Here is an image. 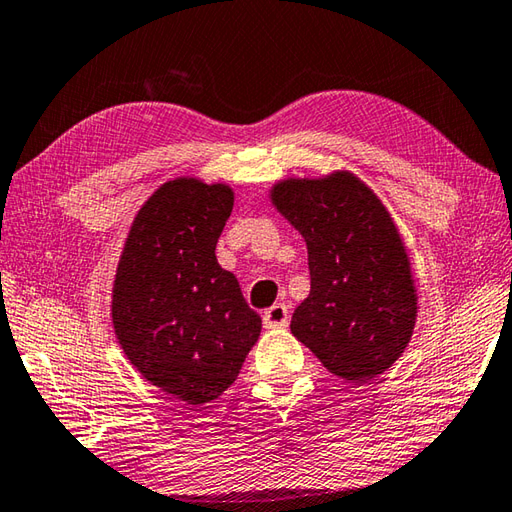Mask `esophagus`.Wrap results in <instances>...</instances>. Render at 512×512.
Listing matches in <instances>:
<instances>
[{"label": "esophagus", "mask_w": 512, "mask_h": 512, "mask_svg": "<svg viewBox=\"0 0 512 512\" xmlns=\"http://www.w3.org/2000/svg\"><path fill=\"white\" fill-rule=\"evenodd\" d=\"M288 324L286 304H273L271 309L264 311V327L266 329H284Z\"/></svg>", "instance_id": "1"}]
</instances>
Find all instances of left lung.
Segmentation results:
<instances>
[{
  "label": "left lung",
  "mask_w": 512,
  "mask_h": 512,
  "mask_svg": "<svg viewBox=\"0 0 512 512\" xmlns=\"http://www.w3.org/2000/svg\"><path fill=\"white\" fill-rule=\"evenodd\" d=\"M271 199L309 250L311 293L295 309L291 333L351 383L383 374L416 322L410 259L389 212L349 172L282 181Z\"/></svg>",
  "instance_id": "8db88e82"
}]
</instances>
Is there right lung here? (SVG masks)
<instances>
[{"label": "right lung", "instance_id": "1", "mask_svg": "<svg viewBox=\"0 0 512 512\" xmlns=\"http://www.w3.org/2000/svg\"><path fill=\"white\" fill-rule=\"evenodd\" d=\"M232 201L224 183L167 181L138 210L116 271L120 347L152 385L188 405L224 394L262 331L215 255Z\"/></svg>", "mask_w": 512, "mask_h": 512}]
</instances>
